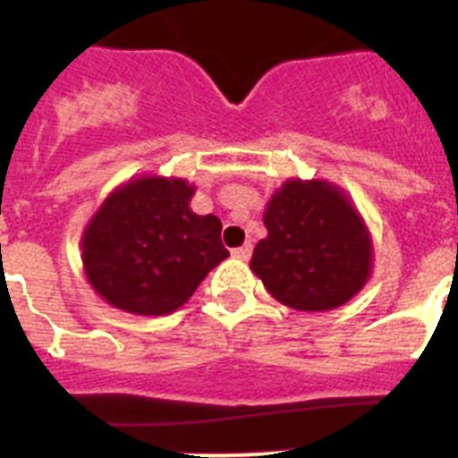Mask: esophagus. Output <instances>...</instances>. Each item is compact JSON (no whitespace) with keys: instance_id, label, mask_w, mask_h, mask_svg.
<instances>
[{"instance_id":"34e87169","label":"esophagus","mask_w":458,"mask_h":458,"mask_svg":"<svg viewBox=\"0 0 458 458\" xmlns=\"http://www.w3.org/2000/svg\"><path fill=\"white\" fill-rule=\"evenodd\" d=\"M232 254L236 259H241V261H248V259L252 257V242H245V245H241V248L232 250Z\"/></svg>"}]
</instances>
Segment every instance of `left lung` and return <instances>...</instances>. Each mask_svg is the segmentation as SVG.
<instances>
[{
	"instance_id": "8db88e82",
	"label": "left lung",
	"mask_w": 458,
	"mask_h": 458,
	"mask_svg": "<svg viewBox=\"0 0 458 458\" xmlns=\"http://www.w3.org/2000/svg\"><path fill=\"white\" fill-rule=\"evenodd\" d=\"M264 222L268 236L250 266L275 301L301 311L335 310L365 286L369 233L337 188L289 181L270 199Z\"/></svg>"
}]
</instances>
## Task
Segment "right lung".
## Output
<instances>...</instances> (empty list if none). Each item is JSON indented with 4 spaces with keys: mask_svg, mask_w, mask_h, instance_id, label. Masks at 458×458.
I'll return each mask as SVG.
<instances>
[{
    "mask_svg": "<svg viewBox=\"0 0 458 458\" xmlns=\"http://www.w3.org/2000/svg\"><path fill=\"white\" fill-rule=\"evenodd\" d=\"M192 194L185 181L151 176L125 183L100 206L84 232L82 261L109 305L163 317L229 257L222 222L192 213Z\"/></svg>",
    "mask_w": 458,
    "mask_h": 458,
    "instance_id": "1",
    "label": "right lung"
}]
</instances>
